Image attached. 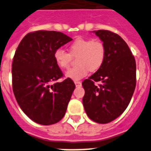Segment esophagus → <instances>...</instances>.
<instances>
[{
	"instance_id": "34e87169",
	"label": "esophagus",
	"mask_w": 151,
	"mask_h": 151,
	"mask_svg": "<svg viewBox=\"0 0 151 151\" xmlns=\"http://www.w3.org/2000/svg\"><path fill=\"white\" fill-rule=\"evenodd\" d=\"M76 87H81V81H74Z\"/></svg>"
}]
</instances>
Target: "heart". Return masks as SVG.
<instances>
[{
    "mask_svg": "<svg viewBox=\"0 0 151 151\" xmlns=\"http://www.w3.org/2000/svg\"><path fill=\"white\" fill-rule=\"evenodd\" d=\"M69 53L58 48L54 52V60L62 69L70 66L71 56H77L78 65L66 72V77L73 81L81 80L89 72L96 71L102 67L106 58V47L103 41L93 38L79 37L68 47Z\"/></svg>",
    "mask_w": 151,
    "mask_h": 151,
    "instance_id": "b5f03b06",
    "label": "heart"
}]
</instances>
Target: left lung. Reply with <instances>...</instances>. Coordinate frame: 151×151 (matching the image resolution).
<instances>
[{"label": "left lung", "instance_id": "8db88e82", "mask_svg": "<svg viewBox=\"0 0 151 151\" xmlns=\"http://www.w3.org/2000/svg\"><path fill=\"white\" fill-rule=\"evenodd\" d=\"M106 47L103 65L82 83L83 104L90 119L107 124L126 110L136 87V61L128 45L110 30L93 31ZM101 82L97 86L95 82Z\"/></svg>", "mask_w": 151, "mask_h": 151}]
</instances>
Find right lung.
Here are the masks:
<instances>
[{
  "instance_id": "right-lung-1",
  "label": "right lung",
  "mask_w": 151,
  "mask_h": 151,
  "mask_svg": "<svg viewBox=\"0 0 151 151\" xmlns=\"http://www.w3.org/2000/svg\"><path fill=\"white\" fill-rule=\"evenodd\" d=\"M58 31L28 33L15 51L12 63V86L15 98L33 121L50 125L65 114L75 84L70 78L57 82L63 73L54 60V52L71 41Z\"/></svg>"
}]
</instances>
